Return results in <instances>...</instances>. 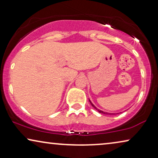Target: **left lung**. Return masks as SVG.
Returning a JSON list of instances; mask_svg holds the SVG:
<instances>
[{"mask_svg":"<svg viewBox=\"0 0 158 158\" xmlns=\"http://www.w3.org/2000/svg\"><path fill=\"white\" fill-rule=\"evenodd\" d=\"M89 101H90V104H91V105L93 106V107H94V108H95V109H96L97 110V111H98L99 112V113H101V114H109V113H106V112H104V111H101V110H99V109H97V108H96V106H94V104H93V103H91V101H90V100H89Z\"/></svg>","mask_w":158,"mask_h":158,"instance_id":"8db88e82","label":"left lung"}]
</instances>
